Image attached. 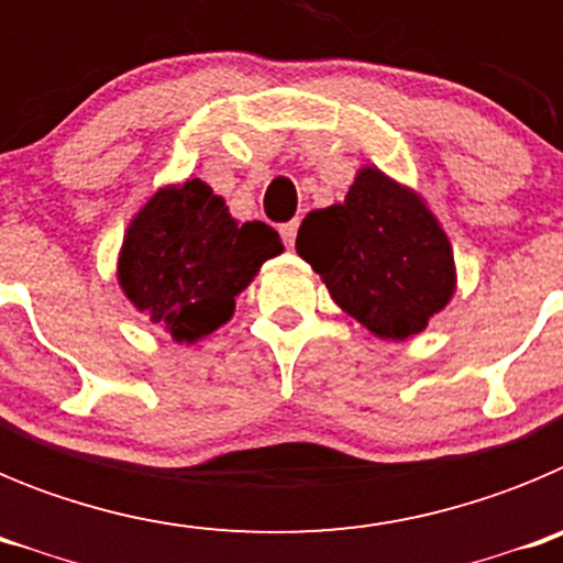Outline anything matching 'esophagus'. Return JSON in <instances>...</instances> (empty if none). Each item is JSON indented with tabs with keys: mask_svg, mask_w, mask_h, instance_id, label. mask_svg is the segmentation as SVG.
I'll use <instances>...</instances> for the list:
<instances>
[{
	"mask_svg": "<svg viewBox=\"0 0 563 563\" xmlns=\"http://www.w3.org/2000/svg\"><path fill=\"white\" fill-rule=\"evenodd\" d=\"M278 231H282V236H285V242L287 245H296V233H298V220H292V222H285V225L278 228Z\"/></svg>",
	"mask_w": 563,
	"mask_h": 563,
	"instance_id": "obj_1",
	"label": "esophagus"
}]
</instances>
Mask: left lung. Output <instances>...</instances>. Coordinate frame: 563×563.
<instances>
[{
	"instance_id": "8db88e82",
	"label": "left lung",
	"mask_w": 563,
	"mask_h": 563,
	"mask_svg": "<svg viewBox=\"0 0 563 563\" xmlns=\"http://www.w3.org/2000/svg\"><path fill=\"white\" fill-rule=\"evenodd\" d=\"M296 251L332 301L383 341L426 330L456 290L440 220L420 194L375 166L355 174L343 202L307 213Z\"/></svg>"
}]
</instances>
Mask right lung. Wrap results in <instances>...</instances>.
<instances>
[{
  "label": "right lung",
  "mask_w": 563,
  "mask_h": 563,
  "mask_svg": "<svg viewBox=\"0 0 563 563\" xmlns=\"http://www.w3.org/2000/svg\"><path fill=\"white\" fill-rule=\"evenodd\" d=\"M285 251L265 222H239L202 180L157 188L134 213L118 253V285L177 343L231 321L236 296Z\"/></svg>",
  "instance_id": "1"
}]
</instances>
